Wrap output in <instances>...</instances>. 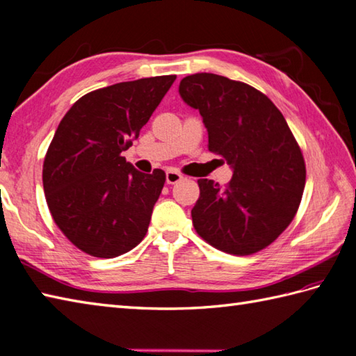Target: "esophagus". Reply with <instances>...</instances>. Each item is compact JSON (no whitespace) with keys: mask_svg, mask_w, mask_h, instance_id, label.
<instances>
[{"mask_svg":"<svg viewBox=\"0 0 356 356\" xmlns=\"http://www.w3.org/2000/svg\"><path fill=\"white\" fill-rule=\"evenodd\" d=\"M182 179H184V176L180 172H177V171H174V170L166 171V184L174 185V184L180 182V180H182Z\"/></svg>","mask_w":356,"mask_h":356,"instance_id":"obj_1","label":"esophagus"}]
</instances>
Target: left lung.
<instances>
[{"mask_svg":"<svg viewBox=\"0 0 356 356\" xmlns=\"http://www.w3.org/2000/svg\"><path fill=\"white\" fill-rule=\"evenodd\" d=\"M180 97L199 110L208 148L232 168L222 188L199 179L193 225L209 245L234 255L269 246L297 214L306 182L301 149L266 95L214 73L180 81Z\"/></svg>","mask_w":356,"mask_h":356,"instance_id":"1","label":"left lung"}]
</instances>
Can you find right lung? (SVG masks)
I'll list each match as a JSON object with an SVG mask.
<instances>
[{"instance_id":"obj_1","label":"right lung","mask_w":356,"mask_h":356,"mask_svg":"<svg viewBox=\"0 0 356 356\" xmlns=\"http://www.w3.org/2000/svg\"><path fill=\"white\" fill-rule=\"evenodd\" d=\"M176 74L104 87L65 113L42 166L53 220L81 251L113 259L145 237L165 172H140L122 151L168 92Z\"/></svg>"}]
</instances>
